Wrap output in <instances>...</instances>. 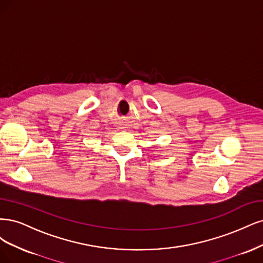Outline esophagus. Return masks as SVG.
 Returning <instances> with one entry per match:
<instances>
[{"mask_svg": "<svg viewBox=\"0 0 263 263\" xmlns=\"http://www.w3.org/2000/svg\"><path fill=\"white\" fill-rule=\"evenodd\" d=\"M119 128L121 129V130H126L129 128V124L126 123V122H122L120 125H119Z\"/></svg>", "mask_w": 263, "mask_h": 263, "instance_id": "obj_1", "label": "esophagus"}]
</instances>
